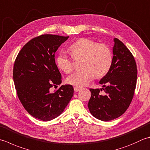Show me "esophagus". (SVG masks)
I'll list each match as a JSON object with an SVG mask.
<instances>
[{
	"label": "esophagus",
	"mask_w": 150,
	"mask_h": 150,
	"mask_svg": "<svg viewBox=\"0 0 150 150\" xmlns=\"http://www.w3.org/2000/svg\"><path fill=\"white\" fill-rule=\"evenodd\" d=\"M81 89V88H80V87H78V86H75L74 87V90H75V92H79V91H80Z\"/></svg>",
	"instance_id": "34e87169"
}]
</instances>
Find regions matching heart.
Masks as SVG:
<instances>
[{
    "instance_id": "obj_1",
    "label": "heart",
    "mask_w": 150,
    "mask_h": 150,
    "mask_svg": "<svg viewBox=\"0 0 150 150\" xmlns=\"http://www.w3.org/2000/svg\"><path fill=\"white\" fill-rule=\"evenodd\" d=\"M69 51L73 59L82 58L81 69L67 77V82L73 86L83 87L88 84L96 75L101 77L106 75L112 66V52L105 43H98L89 38H81L71 44ZM58 67L66 73L73 69V62L65 53L59 54L57 58Z\"/></svg>"
}]
</instances>
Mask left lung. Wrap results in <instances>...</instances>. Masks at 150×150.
Returning a JSON list of instances; mask_svg holds the SVG:
<instances>
[{"instance_id":"obj_1","label":"left lung","mask_w":150,"mask_h":150,"mask_svg":"<svg viewBox=\"0 0 150 150\" xmlns=\"http://www.w3.org/2000/svg\"><path fill=\"white\" fill-rule=\"evenodd\" d=\"M114 42L112 66L99 81L103 88H90L92 95L88 104L90 113L105 122L118 118L127 110L137 84V67L133 55L118 38ZM103 90L104 94L101 95Z\"/></svg>"}]
</instances>
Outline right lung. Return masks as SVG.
I'll use <instances>...</instances> for the list:
<instances>
[{
  "instance_id": "right-lung-1",
  "label": "right lung",
  "mask_w": 150,
  "mask_h": 150,
  "mask_svg": "<svg viewBox=\"0 0 150 150\" xmlns=\"http://www.w3.org/2000/svg\"><path fill=\"white\" fill-rule=\"evenodd\" d=\"M69 36L43 34L29 41L17 54L13 78L17 94L25 110L34 118L50 121L62 113L73 96L70 84L62 83L54 54Z\"/></svg>"
}]
</instances>
